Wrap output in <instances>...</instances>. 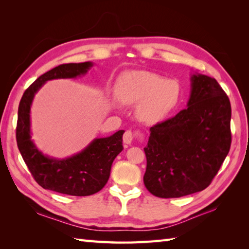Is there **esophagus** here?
<instances>
[{"mask_svg":"<svg viewBox=\"0 0 249 249\" xmlns=\"http://www.w3.org/2000/svg\"><path fill=\"white\" fill-rule=\"evenodd\" d=\"M135 138H137L139 141H142L143 140V134H141L140 131H136V133H134V131H131V130H126L124 136H123V141L125 144L130 145L131 143H133Z\"/></svg>","mask_w":249,"mask_h":249,"instance_id":"34e87169","label":"esophagus"}]
</instances>
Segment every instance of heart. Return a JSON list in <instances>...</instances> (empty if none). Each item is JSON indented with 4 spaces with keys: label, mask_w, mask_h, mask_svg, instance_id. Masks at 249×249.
Wrapping results in <instances>:
<instances>
[{
    "label": "heart",
    "mask_w": 249,
    "mask_h": 249,
    "mask_svg": "<svg viewBox=\"0 0 249 249\" xmlns=\"http://www.w3.org/2000/svg\"><path fill=\"white\" fill-rule=\"evenodd\" d=\"M116 96L125 105L138 104L136 114L145 124H156L176 109L181 99V87L150 71H127L116 83Z\"/></svg>",
    "instance_id": "1"
}]
</instances>
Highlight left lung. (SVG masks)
Segmentation results:
<instances>
[{"label": "left lung", "instance_id": "obj_1", "mask_svg": "<svg viewBox=\"0 0 249 249\" xmlns=\"http://www.w3.org/2000/svg\"><path fill=\"white\" fill-rule=\"evenodd\" d=\"M186 109L150 128L143 182L160 198L205 189L231 145V105L214 78L196 73Z\"/></svg>", "mask_w": 249, "mask_h": 249}]
</instances>
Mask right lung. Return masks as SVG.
<instances>
[{"label": "right lung", "instance_id": "right-lung-1", "mask_svg": "<svg viewBox=\"0 0 249 249\" xmlns=\"http://www.w3.org/2000/svg\"><path fill=\"white\" fill-rule=\"evenodd\" d=\"M92 66V62H84L52 68L37 78L20 100L16 128L17 145L31 174L45 189L79 197L98 193L108 182L114 158L123 150L124 130L107 138L94 139L83 151L65 160L44 155L31 140L30 110L36 92L48 80L76 78L87 73Z\"/></svg>", "mask_w": 249, "mask_h": 249}]
</instances>
